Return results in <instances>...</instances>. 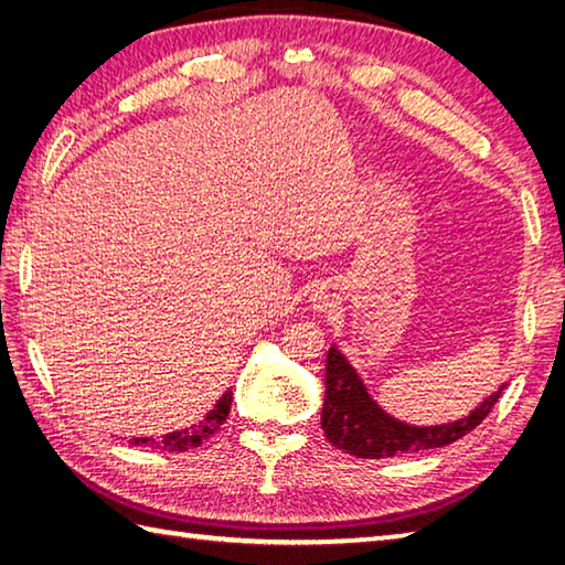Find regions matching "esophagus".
Listing matches in <instances>:
<instances>
[{
    "label": "esophagus",
    "instance_id": "34e87169",
    "mask_svg": "<svg viewBox=\"0 0 565 565\" xmlns=\"http://www.w3.org/2000/svg\"><path fill=\"white\" fill-rule=\"evenodd\" d=\"M322 306H326V303H322Z\"/></svg>",
    "mask_w": 565,
    "mask_h": 565
}]
</instances>
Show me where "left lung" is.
<instances>
[{"label": "left lung", "instance_id": "8db88e82", "mask_svg": "<svg viewBox=\"0 0 565 565\" xmlns=\"http://www.w3.org/2000/svg\"><path fill=\"white\" fill-rule=\"evenodd\" d=\"M505 386L508 383H500L498 391L486 395L471 413L451 423L411 425L393 417L371 398L366 383L356 374L350 359L332 344L326 364V403H322L320 425L330 444L359 459H388L398 454L437 449L481 425Z\"/></svg>", "mask_w": 565, "mask_h": 565}]
</instances>
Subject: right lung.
I'll list each match as a JSON object with an SVG mask.
<instances>
[{
	"instance_id": "obj_1",
	"label": "right lung",
	"mask_w": 565,
	"mask_h": 565,
	"mask_svg": "<svg viewBox=\"0 0 565 565\" xmlns=\"http://www.w3.org/2000/svg\"><path fill=\"white\" fill-rule=\"evenodd\" d=\"M231 403H233V391H225L218 403H215L211 411L203 415L199 423H194L186 429H174V431H167L164 437H134L128 439L130 444H148V447L154 449H167V451H186V449H194L199 444L206 441L211 435L221 429V425L225 423L227 413H231Z\"/></svg>"
}]
</instances>
